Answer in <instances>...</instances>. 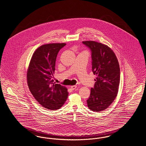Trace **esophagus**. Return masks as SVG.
I'll return each mask as SVG.
<instances>
[{"label": "esophagus", "instance_id": "1", "mask_svg": "<svg viewBox=\"0 0 146 146\" xmlns=\"http://www.w3.org/2000/svg\"><path fill=\"white\" fill-rule=\"evenodd\" d=\"M76 88V85H73V86H70V88H71L72 90H75Z\"/></svg>", "mask_w": 146, "mask_h": 146}]
</instances>
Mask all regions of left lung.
I'll return each instance as SVG.
<instances>
[{"label":"left lung","instance_id":"8db88e82","mask_svg":"<svg viewBox=\"0 0 146 146\" xmlns=\"http://www.w3.org/2000/svg\"><path fill=\"white\" fill-rule=\"evenodd\" d=\"M82 43L91 51L92 70L97 77L87 100L88 108L95 112L107 109L116 97L120 82L119 65L115 54L108 46L93 41Z\"/></svg>","mask_w":146,"mask_h":146}]
</instances>
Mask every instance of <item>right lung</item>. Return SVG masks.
Listing matches in <instances>:
<instances>
[{"mask_svg": "<svg viewBox=\"0 0 146 146\" xmlns=\"http://www.w3.org/2000/svg\"><path fill=\"white\" fill-rule=\"evenodd\" d=\"M66 43H49L38 47L33 54L27 71L30 91L43 107L56 110L67 98V88L52 80L55 61L60 50Z\"/></svg>", "mask_w": 146, "mask_h": 146, "instance_id": "obj_1", "label": "right lung"}]
</instances>
